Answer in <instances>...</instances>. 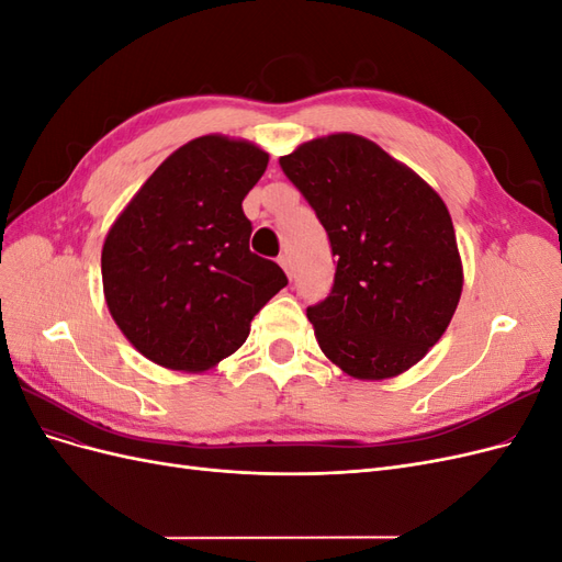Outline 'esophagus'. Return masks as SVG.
<instances>
[{"instance_id":"esophagus-1","label":"esophagus","mask_w":562,"mask_h":562,"mask_svg":"<svg viewBox=\"0 0 562 562\" xmlns=\"http://www.w3.org/2000/svg\"><path fill=\"white\" fill-rule=\"evenodd\" d=\"M279 262H281V267L285 269V274L293 279V271H295V267H293V258H291V255H288V252H283V255H281V258H279Z\"/></svg>"}]
</instances>
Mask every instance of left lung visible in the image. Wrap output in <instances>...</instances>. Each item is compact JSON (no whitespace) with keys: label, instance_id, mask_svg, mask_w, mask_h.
<instances>
[{"label":"left lung","instance_id":"obj_1","mask_svg":"<svg viewBox=\"0 0 562 562\" xmlns=\"http://www.w3.org/2000/svg\"><path fill=\"white\" fill-rule=\"evenodd\" d=\"M279 164L328 232L337 262L328 297L307 307L321 351L356 380L415 366L462 295L443 199L353 133L304 143Z\"/></svg>","mask_w":562,"mask_h":562}]
</instances>
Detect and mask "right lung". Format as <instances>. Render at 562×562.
Returning <instances> with one entry per match:
<instances>
[{"label":"right lung","mask_w":562,"mask_h":562,"mask_svg":"<svg viewBox=\"0 0 562 562\" xmlns=\"http://www.w3.org/2000/svg\"><path fill=\"white\" fill-rule=\"evenodd\" d=\"M267 151L203 135L173 151L103 246L112 318L149 361L206 370L239 349L250 321L288 279L248 246L241 201L267 168Z\"/></svg>","instance_id":"1"}]
</instances>
